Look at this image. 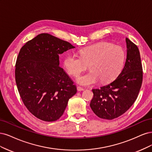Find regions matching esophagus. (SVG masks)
Here are the masks:
<instances>
[{"label": "esophagus", "instance_id": "obj_1", "mask_svg": "<svg viewBox=\"0 0 152 152\" xmlns=\"http://www.w3.org/2000/svg\"><path fill=\"white\" fill-rule=\"evenodd\" d=\"M77 90L78 91H84L85 89L83 88L81 86H77Z\"/></svg>", "mask_w": 152, "mask_h": 152}]
</instances>
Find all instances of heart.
<instances>
[{"mask_svg":"<svg viewBox=\"0 0 152 152\" xmlns=\"http://www.w3.org/2000/svg\"><path fill=\"white\" fill-rule=\"evenodd\" d=\"M80 57L75 53L64 60V66L69 75L76 76L88 64L90 72L77 76L76 81L83 86L94 85L100 80L108 83L119 74L125 59V53L119 46L107 42L97 43L80 50Z\"/></svg>","mask_w":152,"mask_h":152,"instance_id":"heart-1","label":"heart"}]
</instances>
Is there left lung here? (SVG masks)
<instances>
[{
	"instance_id": "left-lung-1",
	"label": "left lung",
	"mask_w": 152,
	"mask_h": 152,
	"mask_svg": "<svg viewBox=\"0 0 152 152\" xmlns=\"http://www.w3.org/2000/svg\"><path fill=\"white\" fill-rule=\"evenodd\" d=\"M127 56L124 67L115 79L100 88L93 89L90 102L93 112L100 118L112 120L133 105L143 81V69L138 47L126 38Z\"/></svg>"
}]
</instances>
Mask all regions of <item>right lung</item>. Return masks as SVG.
Returning <instances> with one entry per match:
<instances>
[{
  "label": "right lung",
  "mask_w": 152,
  "mask_h": 152,
  "mask_svg": "<svg viewBox=\"0 0 152 152\" xmlns=\"http://www.w3.org/2000/svg\"><path fill=\"white\" fill-rule=\"evenodd\" d=\"M74 48L69 42L42 33L19 51L15 69L18 90L24 105L37 118L57 121L76 94V86L60 67L58 56Z\"/></svg>",
  "instance_id": "1"
}]
</instances>
